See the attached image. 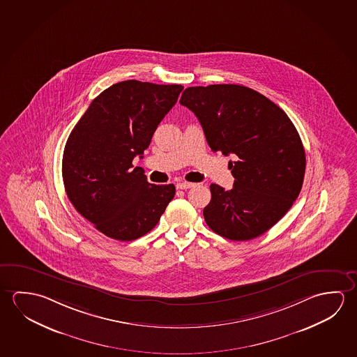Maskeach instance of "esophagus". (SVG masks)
Here are the masks:
<instances>
[{
    "mask_svg": "<svg viewBox=\"0 0 357 357\" xmlns=\"http://www.w3.org/2000/svg\"><path fill=\"white\" fill-rule=\"evenodd\" d=\"M194 187V183H188V181H179L176 184L178 189H189V188Z\"/></svg>",
    "mask_w": 357,
    "mask_h": 357,
    "instance_id": "obj_1",
    "label": "esophagus"
}]
</instances>
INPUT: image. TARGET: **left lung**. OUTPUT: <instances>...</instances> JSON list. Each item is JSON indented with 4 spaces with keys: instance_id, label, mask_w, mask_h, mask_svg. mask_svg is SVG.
Masks as SVG:
<instances>
[{
    "instance_id": "obj_1",
    "label": "left lung",
    "mask_w": 357,
    "mask_h": 357,
    "mask_svg": "<svg viewBox=\"0 0 357 357\" xmlns=\"http://www.w3.org/2000/svg\"><path fill=\"white\" fill-rule=\"evenodd\" d=\"M181 105L197 116L213 152L234 154L233 189L211 184L208 227L227 239L263 235L291 208L304 181V146L287 113L239 84L189 87Z\"/></svg>"
}]
</instances>
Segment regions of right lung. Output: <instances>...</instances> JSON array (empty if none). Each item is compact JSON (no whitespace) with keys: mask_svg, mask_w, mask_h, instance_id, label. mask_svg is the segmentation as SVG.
I'll return each mask as SVG.
<instances>
[{"mask_svg":"<svg viewBox=\"0 0 357 357\" xmlns=\"http://www.w3.org/2000/svg\"><path fill=\"white\" fill-rule=\"evenodd\" d=\"M181 84L135 79L113 84L97 96L66 143L62 176L76 211L112 239L130 241L158 224L174 198L173 184L154 185L135 155L151 144Z\"/></svg>","mask_w":357,"mask_h":357,"instance_id":"obj_1","label":"right lung"}]
</instances>
